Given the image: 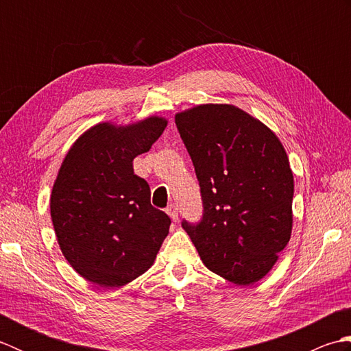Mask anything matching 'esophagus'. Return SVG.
Listing matches in <instances>:
<instances>
[{
    "label": "esophagus",
    "instance_id": "34e87169",
    "mask_svg": "<svg viewBox=\"0 0 351 351\" xmlns=\"http://www.w3.org/2000/svg\"><path fill=\"white\" fill-rule=\"evenodd\" d=\"M166 213L169 217L173 220V221H178V205L175 204H170L167 208H166Z\"/></svg>",
    "mask_w": 351,
    "mask_h": 351
}]
</instances>
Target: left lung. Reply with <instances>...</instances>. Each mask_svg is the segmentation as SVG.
<instances>
[{
  "instance_id": "1",
  "label": "left lung",
  "mask_w": 351,
  "mask_h": 351,
  "mask_svg": "<svg viewBox=\"0 0 351 351\" xmlns=\"http://www.w3.org/2000/svg\"><path fill=\"white\" fill-rule=\"evenodd\" d=\"M191 156L202 220L182 221L202 263L237 285L271 270L293 230L294 178L278 136L229 104H204L175 116Z\"/></svg>"
}]
</instances>
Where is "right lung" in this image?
<instances>
[{"instance_id": "add662e5", "label": "right lung", "mask_w": 351, "mask_h": 351, "mask_svg": "<svg viewBox=\"0 0 351 351\" xmlns=\"http://www.w3.org/2000/svg\"><path fill=\"white\" fill-rule=\"evenodd\" d=\"M166 126L158 116L125 126L102 122L66 154L51 193V219L62 253L86 280L123 287L154 264L170 219L151 205V189L134 175L132 161Z\"/></svg>"}]
</instances>
